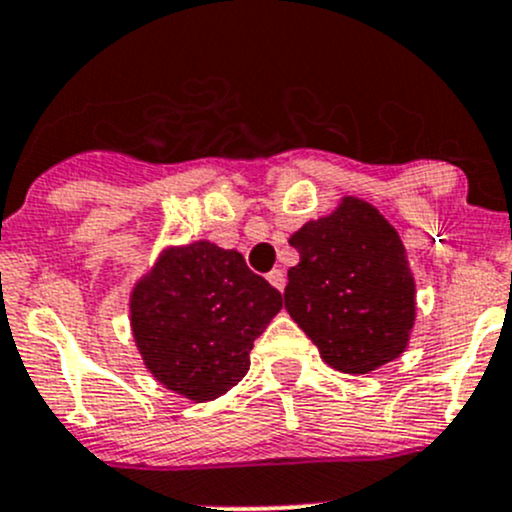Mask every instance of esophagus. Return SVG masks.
Here are the masks:
<instances>
[{
  "label": "esophagus",
  "mask_w": 512,
  "mask_h": 512,
  "mask_svg": "<svg viewBox=\"0 0 512 512\" xmlns=\"http://www.w3.org/2000/svg\"><path fill=\"white\" fill-rule=\"evenodd\" d=\"M267 280H270L272 287H277V289H280V292H282V289H285L287 277H285V272H282V270H272L270 275H267Z\"/></svg>",
  "instance_id": "1"
}]
</instances>
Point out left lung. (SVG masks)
<instances>
[{
	"instance_id": "left-lung-1",
	"label": "left lung",
	"mask_w": 512,
	"mask_h": 512,
	"mask_svg": "<svg viewBox=\"0 0 512 512\" xmlns=\"http://www.w3.org/2000/svg\"><path fill=\"white\" fill-rule=\"evenodd\" d=\"M285 309L322 359L369 374L399 359L416 322V282L396 227L366 200L344 195L329 215L292 232Z\"/></svg>"
}]
</instances>
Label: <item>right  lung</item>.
I'll return each mask as SVG.
<instances>
[{
  "label": "right lung",
  "mask_w": 512,
  "mask_h": 512,
  "mask_svg": "<svg viewBox=\"0 0 512 512\" xmlns=\"http://www.w3.org/2000/svg\"><path fill=\"white\" fill-rule=\"evenodd\" d=\"M128 307L153 379L203 404L247 374L252 344L282 309V294L237 250L198 240L165 247L136 282Z\"/></svg>",
  "instance_id": "obj_1"
}]
</instances>
